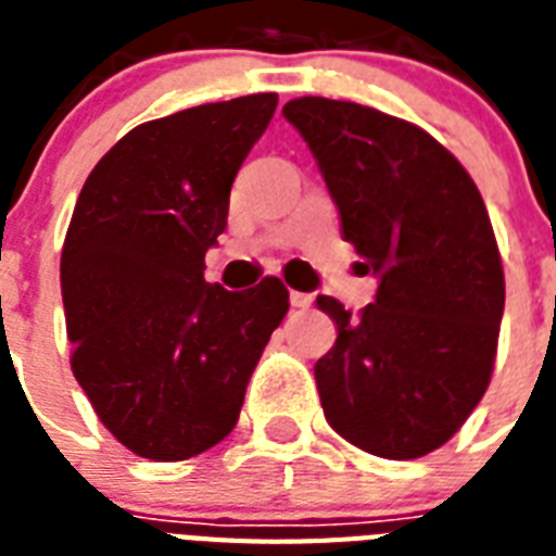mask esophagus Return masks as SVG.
I'll use <instances>...</instances> for the list:
<instances>
[{
    "mask_svg": "<svg viewBox=\"0 0 556 556\" xmlns=\"http://www.w3.org/2000/svg\"><path fill=\"white\" fill-rule=\"evenodd\" d=\"M314 303L312 294H303V291H291V305L294 308H308Z\"/></svg>",
    "mask_w": 556,
    "mask_h": 556,
    "instance_id": "esophagus-1",
    "label": "esophagus"
}]
</instances>
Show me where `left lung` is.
Here are the masks:
<instances>
[{"label": "left lung", "instance_id": "left-lung-1", "mask_svg": "<svg viewBox=\"0 0 556 556\" xmlns=\"http://www.w3.org/2000/svg\"><path fill=\"white\" fill-rule=\"evenodd\" d=\"M340 210L343 239L380 279L352 317L317 296L338 340L314 366L331 430L380 458H421L467 421L491 383L505 274L467 169L432 135L378 109L288 100Z\"/></svg>", "mask_w": 556, "mask_h": 556}]
</instances>
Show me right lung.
<instances>
[{"label": "right lung", "mask_w": 556, "mask_h": 556, "mask_svg": "<svg viewBox=\"0 0 556 556\" xmlns=\"http://www.w3.org/2000/svg\"><path fill=\"white\" fill-rule=\"evenodd\" d=\"M277 94L204 103L135 126L91 169L60 260L72 371L135 456L185 462L225 439L288 312V288L204 282L233 178Z\"/></svg>", "instance_id": "add662e5"}]
</instances>
